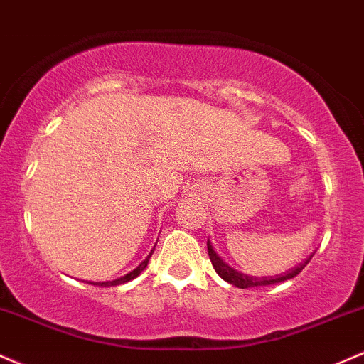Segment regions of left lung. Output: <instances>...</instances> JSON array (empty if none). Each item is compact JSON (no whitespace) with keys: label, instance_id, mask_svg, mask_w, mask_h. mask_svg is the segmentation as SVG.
<instances>
[{"label":"left lung","instance_id":"obj_1","mask_svg":"<svg viewBox=\"0 0 364 364\" xmlns=\"http://www.w3.org/2000/svg\"><path fill=\"white\" fill-rule=\"evenodd\" d=\"M208 254H209V259H211L213 262V267H215V271L218 272V276L221 277V279H225L226 283L237 286V288H255V286H269V284H276V283H283V281H288L291 279V277L298 276L300 272L305 269L306 264L310 262L311 255L309 259L303 260L301 264H298L296 267L289 269L288 272H284V274H279V276H269V277H254V276H247V274H242V272L235 271L233 267H230L228 264L223 262V259L220 257V255L216 254V250L213 249L211 242L208 240Z\"/></svg>","mask_w":364,"mask_h":364}]
</instances>
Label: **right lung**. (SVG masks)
<instances>
[{"label":"right lung","mask_w":364,"mask_h":364,"mask_svg":"<svg viewBox=\"0 0 364 364\" xmlns=\"http://www.w3.org/2000/svg\"><path fill=\"white\" fill-rule=\"evenodd\" d=\"M153 252H155V249H153L151 252H149V255L146 259L143 260V262L139 264L138 267L134 269V271H131L129 274H126V276H122V277H117V279H114V281H104V283H90V284H95V286H119V284H124V283H127V281H131V279H134V277H138L141 272L144 271V269H146V266H148V260H149V257H151V254Z\"/></svg>","instance_id":"add662e5"}]
</instances>
